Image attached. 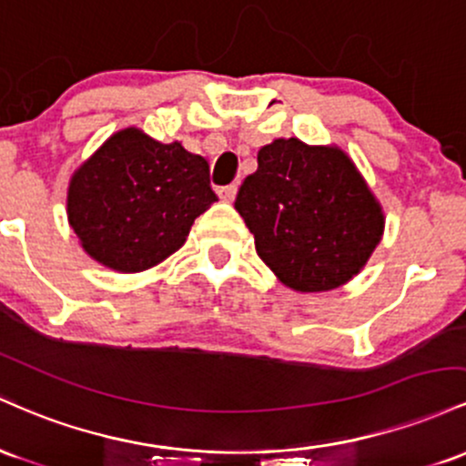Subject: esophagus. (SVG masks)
<instances>
[{
    "mask_svg": "<svg viewBox=\"0 0 466 466\" xmlns=\"http://www.w3.org/2000/svg\"><path fill=\"white\" fill-rule=\"evenodd\" d=\"M218 196L222 198L224 202H233V200H235V196H238V187H235V185L219 187V189H218Z\"/></svg>",
    "mask_w": 466,
    "mask_h": 466,
    "instance_id": "34e87169",
    "label": "esophagus"
}]
</instances>
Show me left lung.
I'll return each mask as SVG.
<instances>
[{
  "label": "left lung",
  "instance_id": "8db88e82",
  "mask_svg": "<svg viewBox=\"0 0 466 466\" xmlns=\"http://www.w3.org/2000/svg\"><path fill=\"white\" fill-rule=\"evenodd\" d=\"M235 208L273 273L301 292L352 279L383 235V213L352 160L337 147L279 138L258 154Z\"/></svg>",
  "mask_w": 466,
  "mask_h": 466
}]
</instances>
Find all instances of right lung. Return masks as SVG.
Segmentation results:
<instances>
[{"instance_id":"1","label":"right lung","mask_w":466,"mask_h":466,"mask_svg":"<svg viewBox=\"0 0 466 466\" xmlns=\"http://www.w3.org/2000/svg\"><path fill=\"white\" fill-rule=\"evenodd\" d=\"M216 200L202 156L123 129L72 177L67 218L94 259L138 273L176 253Z\"/></svg>"}]
</instances>
